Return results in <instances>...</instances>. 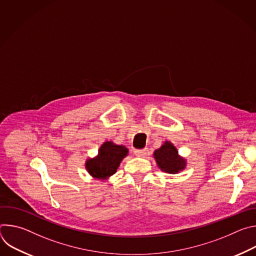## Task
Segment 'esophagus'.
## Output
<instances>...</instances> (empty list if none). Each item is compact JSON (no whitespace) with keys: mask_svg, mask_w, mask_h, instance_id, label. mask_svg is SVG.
Returning <instances> with one entry per match:
<instances>
[{"mask_svg":"<svg viewBox=\"0 0 256 256\" xmlns=\"http://www.w3.org/2000/svg\"><path fill=\"white\" fill-rule=\"evenodd\" d=\"M148 153V149H142V150H134V154L138 157H144Z\"/></svg>","mask_w":256,"mask_h":256,"instance_id":"1","label":"esophagus"}]
</instances>
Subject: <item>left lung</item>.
Instances as JSON below:
<instances>
[{
    "label": "left lung",
    "instance_id": "left-lung-1",
    "mask_svg": "<svg viewBox=\"0 0 256 256\" xmlns=\"http://www.w3.org/2000/svg\"><path fill=\"white\" fill-rule=\"evenodd\" d=\"M154 158L158 167L167 173L176 174L186 166V161L178 155L177 149L170 142H165L154 152Z\"/></svg>",
    "mask_w": 256,
    "mask_h": 256
}]
</instances>
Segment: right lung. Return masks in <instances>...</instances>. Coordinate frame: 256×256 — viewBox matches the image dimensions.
I'll list each match as a JSON object with an SVG mask.
<instances>
[{
  "label": "right lung",
  "instance_id": "1",
  "mask_svg": "<svg viewBox=\"0 0 256 256\" xmlns=\"http://www.w3.org/2000/svg\"><path fill=\"white\" fill-rule=\"evenodd\" d=\"M128 155V149L124 146L116 144L112 142H104L98 150V155L86 161L88 173L97 179L105 180L114 175L124 158Z\"/></svg>",
  "mask_w": 256,
  "mask_h": 256
}]
</instances>
